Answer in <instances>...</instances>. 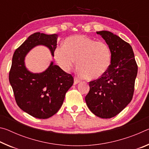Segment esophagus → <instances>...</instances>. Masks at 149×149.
Wrapping results in <instances>:
<instances>
[{
  "label": "esophagus",
  "instance_id": "esophagus-1",
  "mask_svg": "<svg viewBox=\"0 0 149 149\" xmlns=\"http://www.w3.org/2000/svg\"><path fill=\"white\" fill-rule=\"evenodd\" d=\"M79 82H80V80L78 79L77 77H74V84L76 85V84H78V83H79Z\"/></svg>",
  "mask_w": 149,
  "mask_h": 149
}]
</instances>
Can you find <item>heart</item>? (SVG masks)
<instances>
[{"label": "heart", "mask_w": 149, "mask_h": 149, "mask_svg": "<svg viewBox=\"0 0 149 149\" xmlns=\"http://www.w3.org/2000/svg\"><path fill=\"white\" fill-rule=\"evenodd\" d=\"M54 56L62 70L68 72L77 61L78 73L89 80L102 76L112 62V50L104 41H96L85 35L68 37L62 47L54 50Z\"/></svg>", "instance_id": "b5f03b06"}]
</instances>
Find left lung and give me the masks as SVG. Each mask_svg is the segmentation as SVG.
Returning <instances> with one entry per match:
<instances>
[{
  "label": "left lung",
  "instance_id": "8db88e82",
  "mask_svg": "<svg viewBox=\"0 0 149 149\" xmlns=\"http://www.w3.org/2000/svg\"><path fill=\"white\" fill-rule=\"evenodd\" d=\"M97 33L110 47L112 62L101 77L89 82L90 90L85 99L93 114L107 119L119 114L132 100L138 68L129 43L112 32Z\"/></svg>",
  "mask_w": 149,
  "mask_h": 149
}]
</instances>
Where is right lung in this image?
<instances>
[{"mask_svg":"<svg viewBox=\"0 0 149 149\" xmlns=\"http://www.w3.org/2000/svg\"><path fill=\"white\" fill-rule=\"evenodd\" d=\"M58 35L37 32L32 34L14 52L9 73V81L18 107L39 119H47L59 110L65 93L74 84V77L51 62L41 73H32L25 65V58L33 48L47 47L52 56Z\"/></svg>","mask_w":149,"mask_h":149,"instance_id":"1","label":"right lung"}]
</instances>
